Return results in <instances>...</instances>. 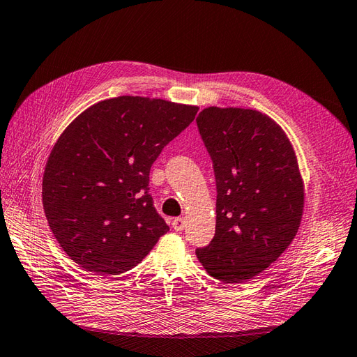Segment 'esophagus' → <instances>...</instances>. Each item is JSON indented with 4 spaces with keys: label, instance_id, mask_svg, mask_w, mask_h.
I'll list each match as a JSON object with an SVG mask.
<instances>
[{
    "label": "esophagus",
    "instance_id": "obj_1",
    "mask_svg": "<svg viewBox=\"0 0 357 357\" xmlns=\"http://www.w3.org/2000/svg\"><path fill=\"white\" fill-rule=\"evenodd\" d=\"M172 226H173V229L178 231V232H181V231L184 229V227H185V218H182V217H176V218H173Z\"/></svg>",
    "mask_w": 357,
    "mask_h": 357
}]
</instances>
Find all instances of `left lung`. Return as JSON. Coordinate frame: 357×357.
<instances>
[{
  "mask_svg": "<svg viewBox=\"0 0 357 357\" xmlns=\"http://www.w3.org/2000/svg\"><path fill=\"white\" fill-rule=\"evenodd\" d=\"M196 122L217 184L215 235L196 255L213 278L248 282L297 235L305 184L296 152L285 131L257 109L208 107Z\"/></svg>",
  "mask_w": 357,
  "mask_h": 357,
  "instance_id": "1",
  "label": "left lung"
}]
</instances>
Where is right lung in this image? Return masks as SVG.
<instances>
[{"instance_id": "1", "label": "right lung", "mask_w": 357, "mask_h": 357, "mask_svg": "<svg viewBox=\"0 0 357 357\" xmlns=\"http://www.w3.org/2000/svg\"><path fill=\"white\" fill-rule=\"evenodd\" d=\"M197 109L119 96L89 107L61 132L45 166L42 202L72 261L98 276L122 274L169 231L148 193L149 172Z\"/></svg>"}]
</instances>
